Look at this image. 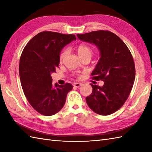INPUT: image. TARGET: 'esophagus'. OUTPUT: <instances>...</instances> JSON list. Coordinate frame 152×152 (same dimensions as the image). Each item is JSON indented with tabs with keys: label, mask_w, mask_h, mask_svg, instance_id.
<instances>
[{
	"label": "esophagus",
	"mask_w": 152,
	"mask_h": 152,
	"mask_svg": "<svg viewBox=\"0 0 152 152\" xmlns=\"http://www.w3.org/2000/svg\"><path fill=\"white\" fill-rule=\"evenodd\" d=\"M73 86H74V87H76V88H79L80 86H82V83H78V82L74 83H73Z\"/></svg>",
	"instance_id": "esophagus-1"
}]
</instances>
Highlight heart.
I'll return each mask as SVG.
<instances>
[{"label": "heart", "mask_w": 152, "mask_h": 152, "mask_svg": "<svg viewBox=\"0 0 152 152\" xmlns=\"http://www.w3.org/2000/svg\"><path fill=\"white\" fill-rule=\"evenodd\" d=\"M76 50L80 59H82V58H83V57H88L91 59V57L93 55L92 48L87 44H82L79 45V46L77 47ZM66 53H67L66 50H63L61 51V52L59 54L60 61H62L64 59V57L66 56Z\"/></svg>", "instance_id": "b5f03b06"}]
</instances>
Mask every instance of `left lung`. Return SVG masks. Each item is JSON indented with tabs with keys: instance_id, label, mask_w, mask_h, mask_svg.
<instances>
[{
	"instance_id": "left-lung-1",
	"label": "left lung",
	"mask_w": 152,
	"mask_h": 152,
	"mask_svg": "<svg viewBox=\"0 0 152 152\" xmlns=\"http://www.w3.org/2000/svg\"><path fill=\"white\" fill-rule=\"evenodd\" d=\"M77 37L94 44L101 53L91 76L93 80L104 82V85L91 84L93 91L86 97L87 104L99 115L112 114L124 104L133 88L135 66L131 51L119 37L108 31L78 34Z\"/></svg>"
}]
</instances>
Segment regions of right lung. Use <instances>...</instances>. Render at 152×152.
<instances>
[{"label": "right lung", "instance_id": "obj_1", "mask_svg": "<svg viewBox=\"0 0 152 152\" xmlns=\"http://www.w3.org/2000/svg\"><path fill=\"white\" fill-rule=\"evenodd\" d=\"M76 40L74 34L44 31L28 42L22 51L19 72L28 102L40 114L50 116L59 112L72 86L52 83L51 74L59 67L61 50Z\"/></svg>", "mask_w": 152, "mask_h": 152}]
</instances>
